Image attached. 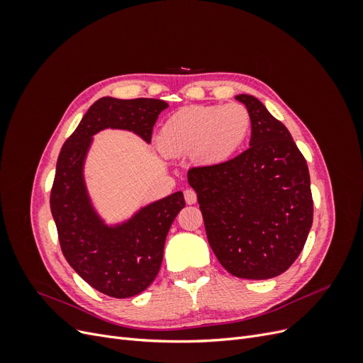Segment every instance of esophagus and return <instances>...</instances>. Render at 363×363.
Returning a JSON list of instances; mask_svg holds the SVG:
<instances>
[{"label": "esophagus", "mask_w": 363, "mask_h": 363, "mask_svg": "<svg viewBox=\"0 0 363 363\" xmlns=\"http://www.w3.org/2000/svg\"><path fill=\"white\" fill-rule=\"evenodd\" d=\"M184 200L188 204H195L196 203V194L194 189H186L184 191Z\"/></svg>", "instance_id": "esophagus-1"}]
</instances>
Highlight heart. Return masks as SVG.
Returning a JSON list of instances; mask_svg holds the SVG:
<instances>
[{
  "mask_svg": "<svg viewBox=\"0 0 363 363\" xmlns=\"http://www.w3.org/2000/svg\"><path fill=\"white\" fill-rule=\"evenodd\" d=\"M250 128V113L239 103L188 106L164 121L157 144L168 156L192 155L200 163L218 164L242 147Z\"/></svg>",
  "mask_w": 363,
  "mask_h": 363,
  "instance_id": "obj_1",
  "label": "heart"
}]
</instances>
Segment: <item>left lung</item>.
Listing matches in <instances>:
<instances>
[{"label":"left lung","instance_id":"8db88e82","mask_svg":"<svg viewBox=\"0 0 363 363\" xmlns=\"http://www.w3.org/2000/svg\"><path fill=\"white\" fill-rule=\"evenodd\" d=\"M251 118L250 148L232 160L192 168L206 235L233 276H280L301 252L313 221L306 159L279 119L256 96L240 94Z\"/></svg>","mask_w":363,"mask_h":363}]
</instances>
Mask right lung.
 Here are the masks:
<instances>
[{
    "instance_id": "obj_1",
    "label": "right lung",
    "mask_w": 363,
    "mask_h": 363,
    "mask_svg": "<svg viewBox=\"0 0 363 363\" xmlns=\"http://www.w3.org/2000/svg\"><path fill=\"white\" fill-rule=\"evenodd\" d=\"M167 107V101L155 98L103 96L82 118L57 159L50 206L63 256L86 283L113 298L138 295L156 279L164 239L184 199L183 192H174L127 221L107 225L87 194L84 160L92 136L104 128L133 131L150 144L152 127Z\"/></svg>"
}]
</instances>
